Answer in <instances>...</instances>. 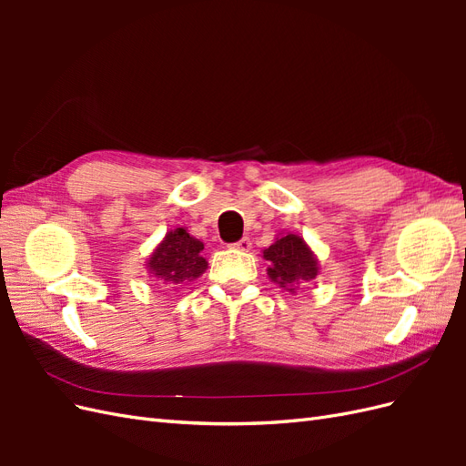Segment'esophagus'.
<instances>
[{
	"label": "esophagus",
	"mask_w": 466,
	"mask_h": 466,
	"mask_svg": "<svg viewBox=\"0 0 466 466\" xmlns=\"http://www.w3.org/2000/svg\"><path fill=\"white\" fill-rule=\"evenodd\" d=\"M250 247H252V243H250V238H247V237H243L241 241H237V243H233L231 245V248H237V250H250Z\"/></svg>",
	"instance_id": "34e87169"
}]
</instances>
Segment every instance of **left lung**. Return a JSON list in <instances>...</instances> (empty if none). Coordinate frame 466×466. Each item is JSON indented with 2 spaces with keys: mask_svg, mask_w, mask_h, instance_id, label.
<instances>
[{
  "mask_svg": "<svg viewBox=\"0 0 466 466\" xmlns=\"http://www.w3.org/2000/svg\"><path fill=\"white\" fill-rule=\"evenodd\" d=\"M262 257L270 262L266 270L268 278L291 293L298 288L303 289L320 272L311 247L305 243L303 237L293 233L278 237L270 247L262 250Z\"/></svg>",
  "mask_w": 466,
  "mask_h": 466,
  "instance_id": "obj_1",
  "label": "left lung"
}]
</instances>
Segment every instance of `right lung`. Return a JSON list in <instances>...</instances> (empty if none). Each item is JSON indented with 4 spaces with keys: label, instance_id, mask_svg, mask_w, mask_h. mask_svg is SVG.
Returning <instances> with one entry per match:
<instances>
[{
    "label": "right lung",
    "instance_id": "1",
    "mask_svg": "<svg viewBox=\"0 0 466 466\" xmlns=\"http://www.w3.org/2000/svg\"><path fill=\"white\" fill-rule=\"evenodd\" d=\"M202 250L204 243L192 237L187 228L171 229L149 255L146 262L147 274L167 286L192 281L208 268Z\"/></svg>",
    "mask_w": 466,
    "mask_h": 466
}]
</instances>
